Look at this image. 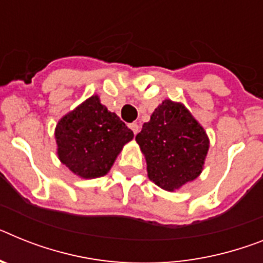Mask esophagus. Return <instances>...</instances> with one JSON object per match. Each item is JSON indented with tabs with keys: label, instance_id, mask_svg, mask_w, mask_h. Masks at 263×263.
I'll return each mask as SVG.
<instances>
[{
	"label": "esophagus",
	"instance_id": "obj_1",
	"mask_svg": "<svg viewBox=\"0 0 263 263\" xmlns=\"http://www.w3.org/2000/svg\"><path fill=\"white\" fill-rule=\"evenodd\" d=\"M129 127H131V129H132V131H134V134H135V135H136V134H138L139 131H140V125H139L138 123H132V124L129 125Z\"/></svg>",
	"mask_w": 263,
	"mask_h": 263
}]
</instances>
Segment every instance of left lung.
<instances>
[{
    "label": "left lung",
    "mask_w": 263,
    "mask_h": 263,
    "mask_svg": "<svg viewBox=\"0 0 263 263\" xmlns=\"http://www.w3.org/2000/svg\"><path fill=\"white\" fill-rule=\"evenodd\" d=\"M136 142L145 156L148 178L167 191L198 178L209 151L202 125L182 104L171 100L156 108Z\"/></svg>",
    "instance_id": "1"
}]
</instances>
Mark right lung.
Instances as JSON below:
<instances>
[{"instance_id": "add662e5", "label": "right lung", "mask_w": 263, "mask_h": 263, "mask_svg": "<svg viewBox=\"0 0 263 263\" xmlns=\"http://www.w3.org/2000/svg\"><path fill=\"white\" fill-rule=\"evenodd\" d=\"M134 132L114 112L92 96L65 115L56 127L57 154L76 175L90 179L111 170L123 145Z\"/></svg>"}]
</instances>
